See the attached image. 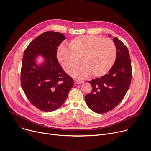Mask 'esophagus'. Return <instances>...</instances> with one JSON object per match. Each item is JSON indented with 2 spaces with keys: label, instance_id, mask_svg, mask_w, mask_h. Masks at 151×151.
Wrapping results in <instances>:
<instances>
[{
  "label": "esophagus",
  "instance_id": "34e87169",
  "mask_svg": "<svg viewBox=\"0 0 151 151\" xmlns=\"http://www.w3.org/2000/svg\"><path fill=\"white\" fill-rule=\"evenodd\" d=\"M75 83L76 84H83L84 82L83 81H80V80H78V79H75L74 81Z\"/></svg>",
  "mask_w": 151,
  "mask_h": 151
}]
</instances>
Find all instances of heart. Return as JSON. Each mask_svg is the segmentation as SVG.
Instances as JSON below:
<instances>
[{
	"label": "heart",
	"mask_w": 151,
	"mask_h": 151,
	"mask_svg": "<svg viewBox=\"0 0 151 151\" xmlns=\"http://www.w3.org/2000/svg\"><path fill=\"white\" fill-rule=\"evenodd\" d=\"M70 49L61 46L57 59L63 69L70 73L82 62L84 66L72 73L75 78L84 79L106 74L116 61L117 49L110 39L99 36L83 35L75 38L69 43Z\"/></svg>",
	"instance_id": "heart-1"
}]
</instances>
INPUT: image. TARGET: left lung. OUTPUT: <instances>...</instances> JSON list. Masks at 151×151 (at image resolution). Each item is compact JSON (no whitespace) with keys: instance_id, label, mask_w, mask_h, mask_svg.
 Returning <instances> with one entry per match:
<instances>
[{"instance_id":"1","label":"left lung","mask_w":151,"mask_h":151,"mask_svg":"<svg viewBox=\"0 0 151 151\" xmlns=\"http://www.w3.org/2000/svg\"><path fill=\"white\" fill-rule=\"evenodd\" d=\"M111 36V35H109ZM117 49L115 63L107 74L88 81L92 87L85 101L90 109L102 114L111 111L122 101L129 87L132 68L127 47L117 37L113 38Z\"/></svg>"}]
</instances>
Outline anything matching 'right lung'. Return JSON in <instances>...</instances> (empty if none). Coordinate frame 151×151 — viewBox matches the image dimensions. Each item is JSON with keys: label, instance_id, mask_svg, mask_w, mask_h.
I'll return each mask as SVG.
<instances>
[{"label": "right lung", "instance_id": "obj_1", "mask_svg": "<svg viewBox=\"0 0 151 151\" xmlns=\"http://www.w3.org/2000/svg\"><path fill=\"white\" fill-rule=\"evenodd\" d=\"M65 37L47 31L37 38L24 52L21 69V85L31 104L45 112L61 107L73 87V79L62 68L57 58V47ZM38 56L44 58L38 64Z\"/></svg>", "mask_w": 151, "mask_h": 151}]
</instances>
